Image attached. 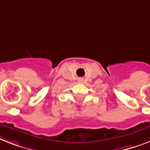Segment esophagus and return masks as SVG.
I'll return each mask as SVG.
<instances>
[{
  "instance_id": "obj_1",
  "label": "esophagus",
  "mask_w": 150,
  "mask_h": 150,
  "mask_svg": "<svg viewBox=\"0 0 150 150\" xmlns=\"http://www.w3.org/2000/svg\"><path fill=\"white\" fill-rule=\"evenodd\" d=\"M79 81H81V79H80V80H79Z\"/></svg>"
}]
</instances>
